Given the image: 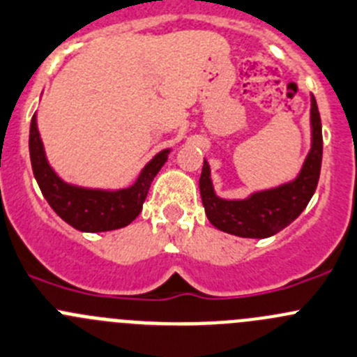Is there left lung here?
<instances>
[{
    "label": "left lung",
    "instance_id": "8db88e82",
    "mask_svg": "<svg viewBox=\"0 0 357 357\" xmlns=\"http://www.w3.org/2000/svg\"><path fill=\"white\" fill-rule=\"evenodd\" d=\"M312 148L307 155L302 172L295 181L279 188L266 190L245 200H223L214 195L209 165L204 160L200 174V197L211 223L221 231L249 238H265L278 234L300 216L316 192L323 160V129L316 99L310 109Z\"/></svg>",
    "mask_w": 357,
    "mask_h": 357
}]
</instances>
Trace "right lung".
<instances>
[{"mask_svg":"<svg viewBox=\"0 0 357 357\" xmlns=\"http://www.w3.org/2000/svg\"><path fill=\"white\" fill-rule=\"evenodd\" d=\"M169 150L160 151L146 167L132 186L119 192L86 190L71 186L62 181L45 158L43 144L33 115L29 129V155L34 178L41 193L52 209L73 228L82 231H108L127 227L139 216L143 202L148 195L151 181L167 160Z\"/></svg>","mask_w":357,"mask_h":357,"instance_id":"1","label":"right lung"}]
</instances>
